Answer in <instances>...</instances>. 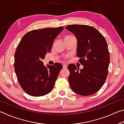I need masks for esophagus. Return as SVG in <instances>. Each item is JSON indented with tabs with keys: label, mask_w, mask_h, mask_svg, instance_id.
I'll use <instances>...</instances> for the list:
<instances>
[{
	"label": "esophagus",
	"mask_w": 124,
	"mask_h": 124,
	"mask_svg": "<svg viewBox=\"0 0 124 124\" xmlns=\"http://www.w3.org/2000/svg\"><path fill=\"white\" fill-rule=\"evenodd\" d=\"M62 66H63V68H67V64H66V63H63Z\"/></svg>",
	"instance_id": "obj_1"
}]
</instances>
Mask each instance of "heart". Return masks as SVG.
I'll return each instance as SVG.
<instances>
[{
	"mask_svg": "<svg viewBox=\"0 0 124 124\" xmlns=\"http://www.w3.org/2000/svg\"><path fill=\"white\" fill-rule=\"evenodd\" d=\"M70 37H72V36H66L64 37V38H70Z\"/></svg>",
	"mask_w": 124,
	"mask_h": 124,
	"instance_id": "obj_1",
	"label": "heart"
}]
</instances>
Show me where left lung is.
<instances>
[{
    "label": "left lung",
    "instance_id": "1",
    "mask_svg": "<svg viewBox=\"0 0 124 124\" xmlns=\"http://www.w3.org/2000/svg\"><path fill=\"white\" fill-rule=\"evenodd\" d=\"M65 28L77 40V56L84 66L80 70L74 64L68 65V81L71 89L81 96L95 93L104 84L110 62L107 43L94 27L87 25H69Z\"/></svg>",
    "mask_w": 124,
    "mask_h": 124
}]
</instances>
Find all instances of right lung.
Wrapping results in <instances>:
<instances>
[{
  "instance_id": "right-lung-1",
  "label": "right lung",
  "mask_w": 124,
  "mask_h": 124,
  "mask_svg": "<svg viewBox=\"0 0 124 124\" xmlns=\"http://www.w3.org/2000/svg\"><path fill=\"white\" fill-rule=\"evenodd\" d=\"M63 28L59 27L30 31L22 37L17 47L15 72L21 86L28 95L44 96L53 89L63 66L59 63L45 66L43 60Z\"/></svg>"
}]
</instances>
